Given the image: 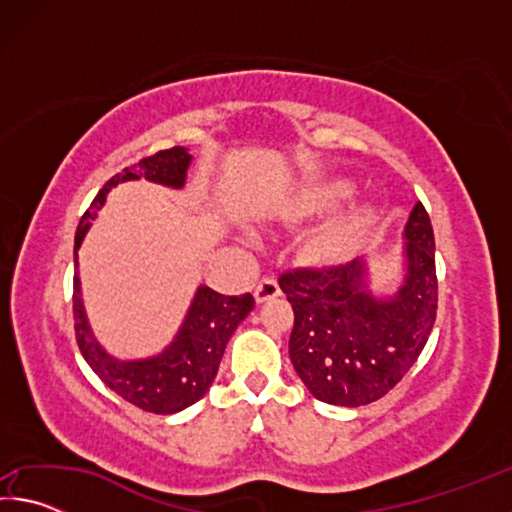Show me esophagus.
I'll use <instances>...</instances> for the list:
<instances>
[{"mask_svg": "<svg viewBox=\"0 0 512 512\" xmlns=\"http://www.w3.org/2000/svg\"><path fill=\"white\" fill-rule=\"evenodd\" d=\"M280 284H277V280L273 275H266V277H262V280H259V284H257V289H255V298H257V302H264V300H268V298H275V296H280Z\"/></svg>", "mask_w": 512, "mask_h": 512, "instance_id": "esophagus-1", "label": "esophagus"}]
</instances>
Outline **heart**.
Returning a JSON list of instances; mask_svg holds the SVG:
<instances>
[{
  "mask_svg": "<svg viewBox=\"0 0 512 512\" xmlns=\"http://www.w3.org/2000/svg\"><path fill=\"white\" fill-rule=\"evenodd\" d=\"M350 194V187L345 183H332L318 189H311L300 198L298 212L300 214H323ZM370 212L366 207H357L350 214H345L341 221L329 225L325 232H320L318 239L314 241V255L320 259H332L341 255L345 248L352 244V239L363 230V225L368 223Z\"/></svg>",
  "mask_w": 512,
  "mask_h": 512,
  "instance_id": "1",
  "label": "heart"
}]
</instances>
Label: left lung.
Here are the masks:
<instances>
[{
	"label": "left lung",
	"mask_w": 512,
	"mask_h": 512,
	"mask_svg": "<svg viewBox=\"0 0 512 512\" xmlns=\"http://www.w3.org/2000/svg\"><path fill=\"white\" fill-rule=\"evenodd\" d=\"M406 277L393 298H372L366 268L296 266L280 275L293 307L289 357L309 393L336 406H363L400 384L436 323V241L427 210L406 223Z\"/></svg>",
	"instance_id": "8db88e82"
}]
</instances>
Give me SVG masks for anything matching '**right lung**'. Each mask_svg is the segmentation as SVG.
Returning <instances> with one entry per match:
<instances>
[{
	"label": "right lung",
	"instance_id": "add662e5",
	"mask_svg": "<svg viewBox=\"0 0 512 512\" xmlns=\"http://www.w3.org/2000/svg\"><path fill=\"white\" fill-rule=\"evenodd\" d=\"M189 160H192V155L183 146H173V149L142 158L133 167H126L117 176H112L101 187V192L94 196L90 210L81 216L74 237V255L81 248L85 232L90 230L94 216L106 203V194L112 187L124 183V180L137 178L169 187H183ZM72 300L76 343H79V350L88 366L97 372V377L110 391L135 404L137 409L158 415L178 413L201 400L207 388L212 386L232 332L255 307V298L250 293L223 296L210 287H201L196 291V298L189 307L176 341L167 350L144 361H117L106 354L90 332L81 302L79 275H74Z\"/></svg>",
	"mask_w": 512,
	"mask_h": 512
}]
</instances>
